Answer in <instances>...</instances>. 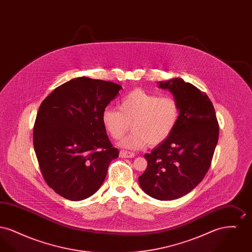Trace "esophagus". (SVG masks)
<instances>
[{
	"mask_svg": "<svg viewBox=\"0 0 252 252\" xmlns=\"http://www.w3.org/2000/svg\"><path fill=\"white\" fill-rule=\"evenodd\" d=\"M121 158H133L135 157V154L129 152V151H126V150H121L120 151Z\"/></svg>",
	"mask_w": 252,
	"mask_h": 252,
	"instance_id": "esophagus-1",
	"label": "esophagus"
}]
</instances>
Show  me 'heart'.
Instances as JSON below:
<instances>
[{"instance_id":"heart-1","label":"heart","mask_w":252,"mask_h":252,"mask_svg":"<svg viewBox=\"0 0 252 252\" xmlns=\"http://www.w3.org/2000/svg\"><path fill=\"white\" fill-rule=\"evenodd\" d=\"M180 115V103L174 96L136 89L121 99L119 109L108 107L103 110L102 124L114 140L122 139L131 125L133 131L120 145L138 150L163 143L175 130Z\"/></svg>"}]
</instances>
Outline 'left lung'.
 I'll list each match as a JSON object with an SVG mask.
<instances>
[{"label": "left lung", "instance_id": "8db88e82", "mask_svg": "<svg viewBox=\"0 0 252 252\" xmlns=\"http://www.w3.org/2000/svg\"><path fill=\"white\" fill-rule=\"evenodd\" d=\"M179 101L180 115L175 130L151 153L139 177L141 188L158 200H173L191 192L211 166L219 136L214 105L208 95L181 78L159 81Z\"/></svg>", "mask_w": 252, "mask_h": 252}]
</instances>
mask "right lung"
<instances>
[{"instance_id": "obj_1", "label": "right lung", "mask_w": 252, "mask_h": 252, "mask_svg": "<svg viewBox=\"0 0 252 252\" xmlns=\"http://www.w3.org/2000/svg\"><path fill=\"white\" fill-rule=\"evenodd\" d=\"M120 85L77 77L56 88L36 114L33 143L42 177L62 197L79 201L93 195L119 157L102 124V112Z\"/></svg>"}]
</instances>
